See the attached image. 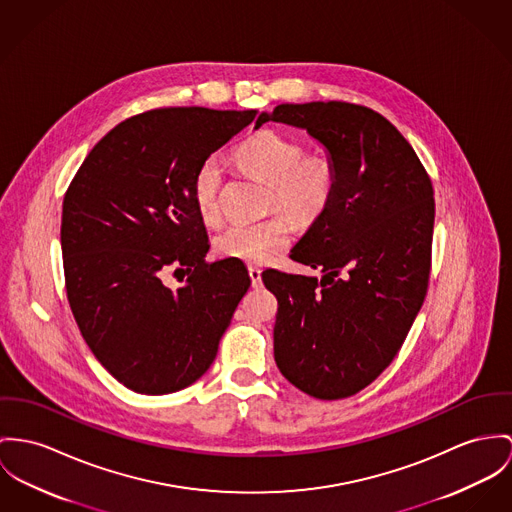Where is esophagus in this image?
Listing matches in <instances>:
<instances>
[{
	"mask_svg": "<svg viewBox=\"0 0 512 512\" xmlns=\"http://www.w3.org/2000/svg\"><path fill=\"white\" fill-rule=\"evenodd\" d=\"M249 271V278H251V286L253 288H261V269H257V267H249L247 269Z\"/></svg>",
	"mask_w": 512,
	"mask_h": 512,
	"instance_id": "34e87169",
	"label": "esophagus"
}]
</instances>
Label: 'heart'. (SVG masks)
I'll return each mask as SVG.
<instances>
[{"label":"heart","instance_id":"b5f03b06","mask_svg":"<svg viewBox=\"0 0 512 512\" xmlns=\"http://www.w3.org/2000/svg\"><path fill=\"white\" fill-rule=\"evenodd\" d=\"M237 165L269 187V210H282L296 222H312L323 212L337 187V167L325 154H306L304 146L275 130H261L236 152ZM224 167L216 156L202 159L191 195L204 224L220 220ZM292 239L290 224L273 216L259 224H234L214 239L220 257L243 263H269Z\"/></svg>","mask_w":512,"mask_h":512}]
</instances>
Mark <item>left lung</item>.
<instances>
[{"label": "left lung", "instance_id": "obj_1", "mask_svg": "<svg viewBox=\"0 0 512 512\" xmlns=\"http://www.w3.org/2000/svg\"><path fill=\"white\" fill-rule=\"evenodd\" d=\"M304 128L337 167V187L290 259L323 276L263 273L278 300L275 360L317 399H343L394 360L431 275L433 183L388 118L343 101L284 103L263 122Z\"/></svg>", "mask_w": 512, "mask_h": 512}]
</instances>
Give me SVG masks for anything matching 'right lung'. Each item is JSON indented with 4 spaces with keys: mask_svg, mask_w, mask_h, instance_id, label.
Here are the masks:
<instances>
[{
    "mask_svg": "<svg viewBox=\"0 0 512 512\" xmlns=\"http://www.w3.org/2000/svg\"><path fill=\"white\" fill-rule=\"evenodd\" d=\"M255 117L169 107L126 118L66 191L68 302L91 353L132 392L173 394L197 382L251 286L241 261H204L210 243L191 185L200 161ZM167 270L188 280L171 291L160 280Z\"/></svg>",
    "mask_w": 512,
    "mask_h": 512,
    "instance_id": "1",
    "label": "right lung"
}]
</instances>
